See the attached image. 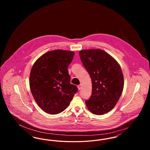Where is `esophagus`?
I'll list each match as a JSON object with an SVG mask.
<instances>
[{
	"label": "esophagus",
	"instance_id": "esophagus-1",
	"mask_svg": "<svg viewBox=\"0 0 150 150\" xmlns=\"http://www.w3.org/2000/svg\"><path fill=\"white\" fill-rule=\"evenodd\" d=\"M78 88L79 90H81V88H82V86H81V84H80V85L78 86Z\"/></svg>",
	"mask_w": 150,
	"mask_h": 150
}]
</instances>
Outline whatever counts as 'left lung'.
I'll list each match as a JSON object with an SVG mask.
<instances>
[{"mask_svg": "<svg viewBox=\"0 0 150 150\" xmlns=\"http://www.w3.org/2000/svg\"><path fill=\"white\" fill-rule=\"evenodd\" d=\"M81 61L92 83V95L86 104L94 114L110 111L119 100L124 88L121 67L114 58L101 50H80Z\"/></svg>", "mask_w": 150, "mask_h": 150, "instance_id": "1", "label": "left lung"}]
</instances>
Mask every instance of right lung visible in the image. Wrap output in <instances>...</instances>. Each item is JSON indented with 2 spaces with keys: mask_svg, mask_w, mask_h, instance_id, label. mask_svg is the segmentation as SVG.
<instances>
[{
  "mask_svg": "<svg viewBox=\"0 0 150 150\" xmlns=\"http://www.w3.org/2000/svg\"><path fill=\"white\" fill-rule=\"evenodd\" d=\"M74 56L71 51H50L39 58L31 69V92L38 105L48 114L64 111L78 91L70 83L67 69Z\"/></svg>",
  "mask_w": 150,
  "mask_h": 150,
  "instance_id": "obj_1",
  "label": "right lung"
}]
</instances>
